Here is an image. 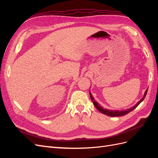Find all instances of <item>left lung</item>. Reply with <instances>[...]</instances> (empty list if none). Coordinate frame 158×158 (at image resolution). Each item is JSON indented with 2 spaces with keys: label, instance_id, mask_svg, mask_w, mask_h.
Returning <instances> with one entry per match:
<instances>
[{
  "label": "left lung",
  "instance_id": "obj_1",
  "mask_svg": "<svg viewBox=\"0 0 158 158\" xmlns=\"http://www.w3.org/2000/svg\"><path fill=\"white\" fill-rule=\"evenodd\" d=\"M147 92H148V89L146 90V92L144 94V96H143V98L136 105H135V106H134L132 107H131L130 109H125V110H122V111H118V110H114V111H113V110L104 109L103 107L100 106V105L97 102L95 101L94 98L92 96V94H91L90 92H89V95H90L91 99H92V101L94 105V106L98 109L99 111H100L102 113L106 114V115H108L109 117H118V116H123V115H125V114H127V113H128L129 112L133 111V110L135 109L138 106V105H139L143 101V100H144V99L145 98L146 95L147 94Z\"/></svg>",
  "mask_w": 158,
  "mask_h": 158
}]
</instances>
